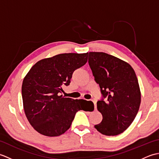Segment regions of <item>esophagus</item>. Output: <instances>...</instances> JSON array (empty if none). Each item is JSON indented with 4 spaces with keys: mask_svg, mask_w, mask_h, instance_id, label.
Segmentation results:
<instances>
[{
    "mask_svg": "<svg viewBox=\"0 0 159 159\" xmlns=\"http://www.w3.org/2000/svg\"><path fill=\"white\" fill-rule=\"evenodd\" d=\"M92 101L94 104V108H95V109H96V101L95 100H93Z\"/></svg>",
    "mask_w": 159,
    "mask_h": 159,
    "instance_id": "1",
    "label": "esophagus"
}]
</instances>
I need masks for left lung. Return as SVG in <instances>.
Returning a JSON list of instances; mask_svg holds the SVG:
<instances>
[{
    "label": "left lung",
    "instance_id": "8db88e82",
    "mask_svg": "<svg viewBox=\"0 0 159 159\" xmlns=\"http://www.w3.org/2000/svg\"><path fill=\"white\" fill-rule=\"evenodd\" d=\"M88 62L102 96L97 102L102 120L94 127L107 136L122 133L139 109L141 92L136 74L128 63L104 52H89Z\"/></svg>",
    "mask_w": 159,
    "mask_h": 159
}]
</instances>
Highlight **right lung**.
I'll list each match as a JSON object with an SVG mask.
<instances>
[{"mask_svg": "<svg viewBox=\"0 0 159 159\" xmlns=\"http://www.w3.org/2000/svg\"><path fill=\"white\" fill-rule=\"evenodd\" d=\"M88 53H64L43 59L33 66L23 80L24 110L33 128L48 137L69 129L77 111L92 101L65 98L59 93L70 85L73 72L87 61Z\"/></svg>", "mask_w": 159, "mask_h": 159, "instance_id": "add662e5", "label": "right lung"}]
</instances>
